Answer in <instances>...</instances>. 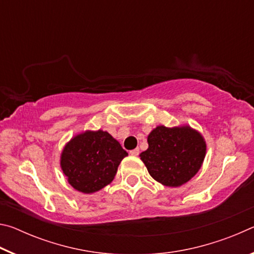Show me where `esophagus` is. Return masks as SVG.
<instances>
[{
  "mask_svg": "<svg viewBox=\"0 0 254 254\" xmlns=\"http://www.w3.org/2000/svg\"><path fill=\"white\" fill-rule=\"evenodd\" d=\"M139 153H140V149L139 148H135V149H133V150H131V151H130V154H131V156H133V157L139 156Z\"/></svg>",
  "mask_w": 254,
  "mask_h": 254,
  "instance_id": "34e87169",
  "label": "esophagus"
}]
</instances>
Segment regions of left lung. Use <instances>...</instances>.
Listing matches in <instances>:
<instances>
[{
	"instance_id": "obj_1",
	"label": "left lung",
	"mask_w": 254,
	"mask_h": 254,
	"mask_svg": "<svg viewBox=\"0 0 254 254\" xmlns=\"http://www.w3.org/2000/svg\"><path fill=\"white\" fill-rule=\"evenodd\" d=\"M148 144L141 160L153 179L168 187L182 186L191 179L205 158L203 136L189 127H157L149 134Z\"/></svg>"
}]
</instances>
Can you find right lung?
I'll return each instance as SVG.
<instances>
[{
	"label": "right lung",
	"mask_w": 254,
	"mask_h": 254,
	"mask_svg": "<svg viewBox=\"0 0 254 254\" xmlns=\"http://www.w3.org/2000/svg\"><path fill=\"white\" fill-rule=\"evenodd\" d=\"M127 152L107 132H85L64 149L62 169L72 187L94 192L114 179L118 167Z\"/></svg>",
	"instance_id": "add662e5"
}]
</instances>
